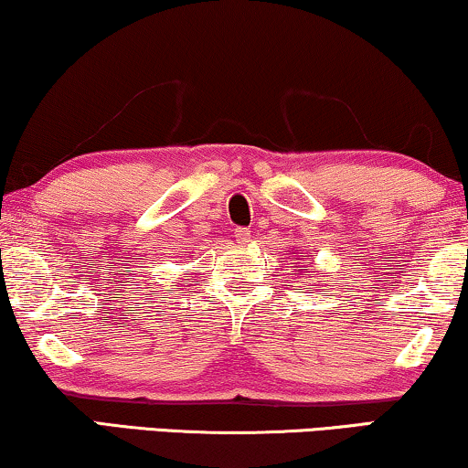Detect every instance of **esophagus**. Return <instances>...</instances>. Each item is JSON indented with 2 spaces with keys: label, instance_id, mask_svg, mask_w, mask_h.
I'll return each mask as SVG.
<instances>
[{
  "label": "esophagus",
  "instance_id": "obj_1",
  "mask_svg": "<svg viewBox=\"0 0 468 468\" xmlns=\"http://www.w3.org/2000/svg\"><path fill=\"white\" fill-rule=\"evenodd\" d=\"M234 236H236V240H239V242H247L249 236H251V229H249V228H236Z\"/></svg>",
  "mask_w": 468,
  "mask_h": 468
}]
</instances>
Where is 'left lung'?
<instances>
[{"label": "left lung", "instance_id": "8db88e82", "mask_svg": "<svg viewBox=\"0 0 468 468\" xmlns=\"http://www.w3.org/2000/svg\"><path fill=\"white\" fill-rule=\"evenodd\" d=\"M300 268H303V271H306V268H304V266H300Z\"/></svg>", "mask_w": 468, "mask_h": 468}]
</instances>
